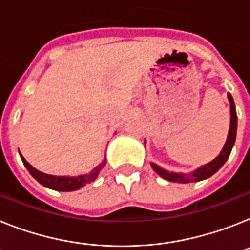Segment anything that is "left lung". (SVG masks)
Segmentation results:
<instances>
[{
  "instance_id": "1",
  "label": "left lung",
  "mask_w": 250,
  "mask_h": 250,
  "mask_svg": "<svg viewBox=\"0 0 250 250\" xmlns=\"http://www.w3.org/2000/svg\"><path fill=\"white\" fill-rule=\"evenodd\" d=\"M228 100H229L230 102V127L229 133H228L227 142L224 144L220 154L217 155L215 159L208 162V163L204 164L201 167H198L197 169H195L193 172H191V173H176V172H169V170H166L164 168L159 167L158 164L150 163L151 168H153L162 178L169 181V182L176 183L198 182V181L206 180V178L211 177L223 167L224 164H225V162L228 161L230 153H231L232 146L235 144L236 129H238V116H236L235 104H234L232 96L230 95V93H228Z\"/></svg>"
}]
</instances>
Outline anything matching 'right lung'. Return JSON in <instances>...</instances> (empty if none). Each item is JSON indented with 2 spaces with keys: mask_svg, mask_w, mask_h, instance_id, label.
Masks as SVG:
<instances>
[{
  "mask_svg": "<svg viewBox=\"0 0 250 250\" xmlns=\"http://www.w3.org/2000/svg\"><path fill=\"white\" fill-rule=\"evenodd\" d=\"M21 161H22L23 166L26 167V169L29 170V173L35 178L40 185H42L44 187H48L50 189H54V191H61V192H69V191H76V189L82 188L83 186H86L87 183H91L97 178V176L100 174L102 168L104 167L106 164V158L101 162V164H99L97 167L93 168L89 173L87 174H81V176L72 177V176H54V174H46L42 173L40 170H38L36 168H34L29 162L25 159V158L21 155Z\"/></svg>",
  "mask_w": 250,
  "mask_h": 250,
  "instance_id": "add662e5",
  "label": "right lung"
}]
</instances>
